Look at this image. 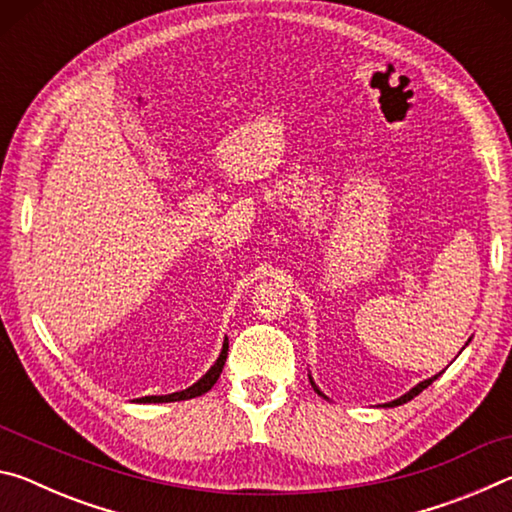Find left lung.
Returning a JSON list of instances; mask_svg holds the SVG:
<instances>
[{"mask_svg": "<svg viewBox=\"0 0 512 512\" xmlns=\"http://www.w3.org/2000/svg\"><path fill=\"white\" fill-rule=\"evenodd\" d=\"M436 379H438V375H436V377H431V379H427V381H422V384H418V386H415V388H413V391H409V393H406V395H402V397H400V400H395V402H391V404H388V406H400V404H406V402H411L415 395H418V393H422V391H424V388H427L429 384H433V381H436ZM311 384H314V381H311ZM316 391H318V388H316ZM318 393H320V391H318Z\"/></svg>", "mask_w": 512, "mask_h": 512, "instance_id": "8db88e82", "label": "left lung"}]
</instances>
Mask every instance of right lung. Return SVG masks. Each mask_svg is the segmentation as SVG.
Returning a JSON list of instances; mask_svg holds the SVG:
<instances>
[{"instance_id": "obj_1", "label": "right lung", "mask_w": 512, "mask_h": 512, "mask_svg": "<svg viewBox=\"0 0 512 512\" xmlns=\"http://www.w3.org/2000/svg\"><path fill=\"white\" fill-rule=\"evenodd\" d=\"M225 359H228V341L223 343V350H221V357L216 359L214 366L207 370V375L203 379H198L194 386H189L187 391H180V393H173V395H151V397H140L142 402H180V400H192V397H198L210 391V388L216 384V379H219L221 370L225 366Z\"/></svg>"}]
</instances>
